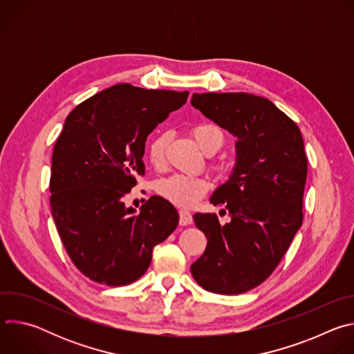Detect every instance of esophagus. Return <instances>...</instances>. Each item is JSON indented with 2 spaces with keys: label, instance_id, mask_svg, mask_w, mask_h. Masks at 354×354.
I'll return each instance as SVG.
<instances>
[{
  "label": "esophagus",
  "instance_id": "esophagus-1",
  "mask_svg": "<svg viewBox=\"0 0 354 354\" xmlns=\"http://www.w3.org/2000/svg\"><path fill=\"white\" fill-rule=\"evenodd\" d=\"M193 223V216L187 210H180L179 212V224L180 225H189Z\"/></svg>",
  "mask_w": 354,
  "mask_h": 354
}]
</instances>
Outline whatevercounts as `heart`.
I'll return each instance as SVG.
<instances>
[{"label":"heart","instance_id":"obj_1","mask_svg":"<svg viewBox=\"0 0 354 354\" xmlns=\"http://www.w3.org/2000/svg\"><path fill=\"white\" fill-rule=\"evenodd\" d=\"M192 136L196 144L200 147L205 154L213 156L216 151L221 148L224 144L223 131L210 123L198 124L192 130ZM168 136L160 134L149 141L147 147V157L149 164L161 168L165 162V147H167ZM209 189V185L205 179L175 174L168 178L158 180L157 192L169 203L179 207H189L196 200H198Z\"/></svg>","mask_w":354,"mask_h":354}]
</instances>
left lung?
<instances>
[{
	"mask_svg": "<svg viewBox=\"0 0 354 354\" xmlns=\"http://www.w3.org/2000/svg\"><path fill=\"white\" fill-rule=\"evenodd\" d=\"M190 104L236 138L232 172L210 197L231 221L193 216L207 246L190 266L192 276L207 291L241 294L272 274L302 224L304 141L298 126L262 96L193 93Z\"/></svg>",
	"mask_w": 354,
	"mask_h": 354,
	"instance_id": "8db88e82",
	"label": "left lung"
}]
</instances>
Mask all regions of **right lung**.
Here are the masks:
<instances>
[{
  "label": "right lung",
  "instance_id": "add662e5",
  "mask_svg": "<svg viewBox=\"0 0 354 354\" xmlns=\"http://www.w3.org/2000/svg\"><path fill=\"white\" fill-rule=\"evenodd\" d=\"M187 95L118 84L67 116L53 149L50 205L68 257L91 280L113 287L136 281L154 246L178 227L179 214L164 197L151 196L138 212L124 197L144 175L148 134Z\"/></svg>",
  "mask_w": 354,
  "mask_h": 354
}]
</instances>
